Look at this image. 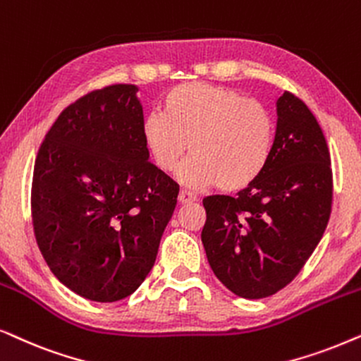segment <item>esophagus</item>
Returning a JSON list of instances; mask_svg holds the SVG:
<instances>
[{
	"instance_id": "34e87169",
	"label": "esophagus",
	"mask_w": 361,
	"mask_h": 361,
	"mask_svg": "<svg viewBox=\"0 0 361 361\" xmlns=\"http://www.w3.org/2000/svg\"><path fill=\"white\" fill-rule=\"evenodd\" d=\"M178 200H180V203H193V201L198 200V196H196V193H193V191H190V190H181Z\"/></svg>"
}]
</instances>
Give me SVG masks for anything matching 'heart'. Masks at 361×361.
<instances>
[{
  "instance_id": "b5f03b06",
  "label": "heart",
  "mask_w": 361,
  "mask_h": 361,
  "mask_svg": "<svg viewBox=\"0 0 361 361\" xmlns=\"http://www.w3.org/2000/svg\"><path fill=\"white\" fill-rule=\"evenodd\" d=\"M143 138L160 170L175 171L188 150L183 180L241 191L266 170L276 123L266 105L223 85L190 82L166 94L163 112H152Z\"/></svg>"
}]
</instances>
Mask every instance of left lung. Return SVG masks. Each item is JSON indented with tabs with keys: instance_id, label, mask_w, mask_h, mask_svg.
I'll return each mask as SVG.
<instances>
[{
	"instance_id": "left-lung-1",
	"label": "left lung",
	"mask_w": 361,
	"mask_h": 361,
	"mask_svg": "<svg viewBox=\"0 0 361 361\" xmlns=\"http://www.w3.org/2000/svg\"><path fill=\"white\" fill-rule=\"evenodd\" d=\"M334 201L330 152L309 107L277 100L266 170L236 198L206 196L201 233L214 276L243 299H264L294 281L324 236Z\"/></svg>"
}]
</instances>
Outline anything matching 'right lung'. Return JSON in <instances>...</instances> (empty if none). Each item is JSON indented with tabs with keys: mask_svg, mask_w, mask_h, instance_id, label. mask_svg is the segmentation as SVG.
Wrapping results in <instances>:
<instances>
[{
	"mask_svg": "<svg viewBox=\"0 0 361 361\" xmlns=\"http://www.w3.org/2000/svg\"><path fill=\"white\" fill-rule=\"evenodd\" d=\"M133 84L82 95L62 110L37 152L31 186L36 243L77 295L115 302L155 264L180 185L148 161Z\"/></svg>",
	"mask_w": 361,
	"mask_h": 361,
	"instance_id": "obj_1",
	"label": "right lung"
}]
</instances>
